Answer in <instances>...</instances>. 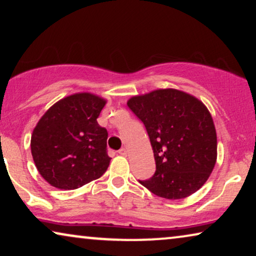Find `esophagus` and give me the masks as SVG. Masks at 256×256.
<instances>
[{
  "mask_svg": "<svg viewBox=\"0 0 256 256\" xmlns=\"http://www.w3.org/2000/svg\"><path fill=\"white\" fill-rule=\"evenodd\" d=\"M118 154H120V155L126 156V155H127V149H126V148H121L120 150H118Z\"/></svg>",
  "mask_w": 256,
  "mask_h": 256,
  "instance_id": "obj_1",
  "label": "esophagus"
}]
</instances>
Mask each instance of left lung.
<instances>
[{
  "label": "left lung",
  "instance_id": "1",
  "mask_svg": "<svg viewBox=\"0 0 256 256\" xmlns=\"http://www.w3.org/2000/svg\"><path fill=\"white\" fill-rule=\"evenodd\" d=\"M152 143L156 171L140 180L166 199L186 198L208 180L216 160V132L204 104L174 88L156 90L128 100Z\"/></svg>",
  "mask_w": 256,
  "mask_h": 256
}]
</instances>
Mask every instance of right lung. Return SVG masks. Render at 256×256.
Segmentation results:
<instances>
[{
    "instance_id": "obj_1",
    "label": "right lung",
    "mask_w": 256,
    "mask_h": 256,
    "mask_svg": "<svg viewBox=\"0 0 256 256\" xmlns=\"http://www.w3.org/2000/svg\"><path fill=\"white\" fill-rule=\"evenodd\" d=\"M107 101L76 93L45 112L31 135V154L40 176L60 190H74L106 172V128L98 124Z\"/></svg>"
}]
</instances>
